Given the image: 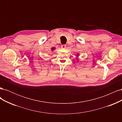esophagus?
<instances>
[{
  "label": "esophagus",
  "instance_id": "obj_1",
  "mask_svg": "<svg viewBox=\"0 0 122 122\" xmlns=\"http://www.w3.org/2000/svg\"><path fill=\"white\" fill-rule=\"evenodd\" d=\"M61 47L62 49H65L66 47V45H62Z\"/></svg>",
  "mask_w": 122,
  "mask_h": 122
}]
</instances>
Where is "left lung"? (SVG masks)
<instances>
[{
	"label": "left lung",
	"mask_w": 122,
	"mask_h": 122,
	"mask_svg": "<svg viewBox=\"0 0 122 122\" xmlns=\"http://www.w3.org/2000/svg\"><path fill=\"white\" fill-rule=\"evenodd\" d=\"M79 54L78 53H77V54H76V56H77L76 58L77 59V60H78V57L79 56ZM77 61H78V60H77Z\"/></svg>",
	"instance_id": "8db88e82"
}]
</instances>
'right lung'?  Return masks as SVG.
I'll list each match as a JSON object with an SVG mask.
<instances>
[{
	"instance_id": "add662e5",
	"label": "right lung",
	"mask_w": 122,
	"mask_h": 122,
	"mask_svg": "<svg viewBox=\"0 0 122 122\" xmlns=\"http://www.w3.org/2000/svg\"><path fill=\"white\" fill-rule=\"evenodd\" d=\"M55 49V47H52V48H51V51H54V50Z\"/></svg>"
}]
</instances>
